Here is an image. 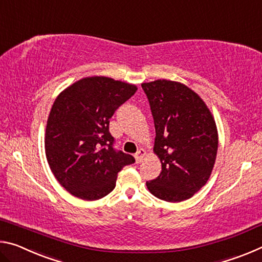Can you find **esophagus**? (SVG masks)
<instances>
[{"label":"esophagus","instance_id":"1","mask_svg":"<svg viewBox=\"0 0 262 262\" xmlns=\"http://www.w3.org/2000/svg\"><path fill=\"white\" fill-rule=\"evenodd\" d=\"M144 155H145V151H144L143 149H140L139 151H137V152L135 154V159H136V163H137V164L143 161Z\"/></svg>","mask_w":262,"mask_h":262}]
</instances>
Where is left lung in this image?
<instances>
[{
    "label": "left lung",
    "instance_id": "1",
    "mask_svg": "<svg viewBox=\"0 0 262 262\" xmlns=\"http://www.w3.org/2000/svg\"><path fill=\"white\" fill-rule=\"evenodd\" d=\"M142 89L156 129L154 151L162 163L161 174L147 187L164 201L187 200L206 185L214 167L219 148L214 118L200 97L179 82L158 79Z\"/></svg>",
    "mask_w": 262,
    "mask_h": 262
}]
</instances>
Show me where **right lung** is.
Here are the masks:
<instances>
[{"instance_id":"obj_1","label":"right lung","mask_w":262,"mask_h":262,"mask_svg":"<svg viewBox=\"0 0 262 262\" xmlns=\"http://www.w3.org/2000/svg\"><path fill=\"white\" fill-rule=\"evenodd\" d=\"M136 90L133 84L94 76L57 96L47 120L46 157L57 181L74 196L88 201L106 196L118 172L135 162L114 148L110 119Z\"/></svg>"}]
</instances>
